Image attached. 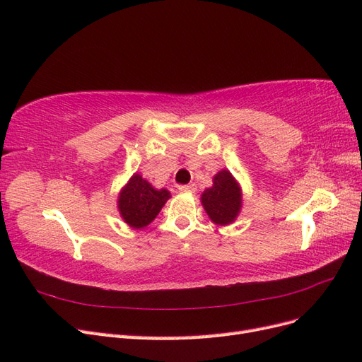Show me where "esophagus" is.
<instances>
[{
  "label": "esophagus",
  "instance_id": "1",
  "mask_svg": "<svg viewBox=\"0 0 362 362\" xmlns=\"http://www.w3.org/2000/svg\"><path fill=\"white\" fill-rule=\"evenodd\" d=\"M180 192H196V185L194 184H187V185H178Z\"/></svg>",
  "mask_w": 362,
  "mask_h": 362
}]
</instances>
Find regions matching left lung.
<instances>
[{
	"mask_svg": "<svg viewBox=\"0 0 362 362\" xmlns=\"http://www.w3.org/2000/svg\"><path fill=\"white\" fill-rule=\"evenodd\" d=\"M201 202L216 225L233 223L242 210V190L231 172L226 169L217 172L213 187L204 190Z\"/></svg>",
	"mask_w": 362,
	"mask_h": 362,
	"instance_id": "1",
	"label": "left lung"
}]
</instances>
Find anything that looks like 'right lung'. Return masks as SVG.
<instances>
[{
  "label": "right lung",
  "mask_w": 362,
  "mask_h": 362,
  "mask_svg": "<svg viewBox=\"0 0 362 362\" xmlns=\"http://www.w3.org/2000/svg\"><path fill=\"white\" fill-rule=\"evenodd\" d=\"M169 198V190H157L141 178V175L134 173L119 193L117 208L125 223L134 229H141L154 221Z\"/></svg>",
  "instance_id": "add662e5"
}]
</instances>
